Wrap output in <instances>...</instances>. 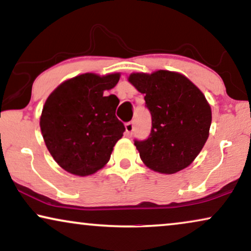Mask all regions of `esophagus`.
<instances>
[{"label": "esophagus", "instance_id": "34e87169", "mask_svg": "<svg viewBox=\"0 0 251 251\" xmlns=\"http://www.w3.org/2000/svg\"><path fill=\"white\" fill-rule=\"evenodd\" d=\"M133 131H135V123L132 121L131 122H126V136H132Z\"/></svg>", "mask_w": 251, "mask_h": 251}]
</instances>
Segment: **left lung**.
<instances>
[{
  "label": "left lung",
  "instance_id": "1",
  "mask_svg": "<svg viewBox=\"0 0 251 251\" xmlns=\"http://www.w3.org/2000/svg\"><path fill=\"white\" fill-rule=\"evenodd\" d=\"M129 81L145 95L152 116L149 137L135 139L143 162L161 174L190 166L207 142L211 125L203 94L187 77L169 71L131 74Z\"/></svg>",
  "mask_w": 251,
  "mask_h": 251
}]
</instances>
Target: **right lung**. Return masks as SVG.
I'll return each mask as SVG.
<instances>
[{
  "mask_svg": "<svg viewBox=\"0 0 251 251\" xmlns=\"http://www.w3.org/2000/svg\"><path fill=\"white\" fill-rule=\"evenodd\" d=\"M119 78V74H82L64 82L48 97L41 131L54 161L68 173L88 176L101 169L126 131L115 115L119 98L104 96Z\"/></svg>",
  "mask_w": 251,
  "mask_h": 251,
  "instance_id": "obj_1",
  "label": "right lung"
}]
</instances>
